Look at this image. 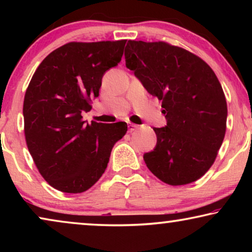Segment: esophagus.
I'll return each mask as SVG.
<instances>
[{
	"mask_svg": "<svg viewBox=\"0 0 252 252\" xmlns=\"http://www.w3.org/2000/svg\"><path fill=\"white\" fill-rule=\"evenodd\" d=\"M136 129H139V125H135V124H132V123L128 124V130L130 133L134 132V130H136Z\"/></svg>",
	"mask_w": 252,
	"mask_h": 252,
	"instance_id": "obj_1",
	"label": "esophagus"
}]
</instances>
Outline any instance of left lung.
I'll list each match as a JSON object with an SVG mask.
<instances>
[{
    "instance_id": "1",
    "label": "left lung",
    "mask_w": 252,
    "mask_h": 252,
    "mask_svg": "<svg viewBox=\"0 0 252 252\" xmlns=\"http://www.w3.org/2000/svg\"><path fill=\"white\" fill-rule=\"evenodd\" d=\"M126 67L150 95L161 99L166 126L156 128V147L143 155L165 184L181 186L203 177L226 133L227 103L221 85L204 61L165 42L132 41Z\"/></svg>"
}]
</instances>
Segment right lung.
<instances>
[{"label": "right lung", "mask_w": 252, "mask_h": 252, "mask_svg": "<svg viewBox=\"0 0 252 252\" xmlns=\"http://www.w3.org/2000/svg\"><path fill=\"white\" fill-rule=\"evenodd\" d=\"M126 40L70 42L50 53L34 72L24 98V132L37 170L51 187L86 191L108 166L127 124L82 120L102 78L122 61Z\"/></svg>", "instance_id": "obj_1"}]
</instances>
